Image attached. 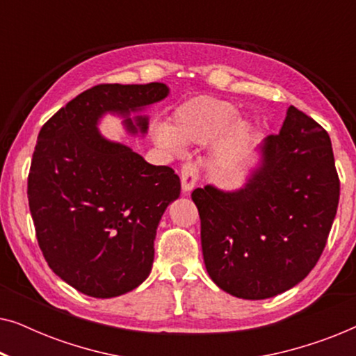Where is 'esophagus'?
<instances>
[{
  "mask_svg": "<svg viewBox=\"0 0 356 356\" xmlns=\"http://www.w3.org/2000/svg\"><path fill=\"white\" fill-rule=\"evenodd\" d=\"M179 178H181V188L184 193L191 191V189L196 186L197 183V178H199V172L196 168V165L193 163H184L181 167V175H179Z\"/></svg>",
  "mask_w": 356,
  "mask_h": 356,
  "instance_id": "34e87169",
  "label": "esophagus"
}]
</instances>
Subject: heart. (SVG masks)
<instances>
[{
  "label": "heart",
  "instance_id": "heart-1",
  "mask_svg": "<svg viewBox=\"0 0 356 356\" xmlns=\"http://www.w3.org/2000/svg\"><path fill=\"white\" fill-rule=\"evenodd\" d=\"M217 140L213 155L218 163H232L250 144L252 126L238 120V110L230 102L216 97H196L173 111L172 124L155 129L154 139L172 155H181L184 144L204 145Z\"/></svg>",
  "mask_w": 356,
  "mask_h": 356
}]
</instances>
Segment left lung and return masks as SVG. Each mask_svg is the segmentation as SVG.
I'll return each instance as SVG.
<instances>
[{"instance_id": "1", "label": "left lung", "mask_w": 356, "mask_h": 356, "mask_svg": "<svg viewBox=\"0 0 356 356\" xmlns=\"http://www.w3.org/2000/svg\"><path fill=\"white\" fill-rule=\"evenodd\" d=\"M245 186L194 189L204 264L213 284L243 300H266L300 284L323 254L340 181L324 128L295 106L259 145Z\"/></svg>"}]
</instances>
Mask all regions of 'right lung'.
I'll list each match as a JSON object with an SVG mask.
<instances>
[{"mask_svg": "<svg viewBox=\"0 0 356 356\" xmlns=\"http://www.w3.org/2000/svg\"><path fill=\"white\" fill-rule=\"evenodd\" d=\"M162 82L100 84L43 124L27 179L38 246L50 269L81 293L113 298L147 279L160 218L181 191L170 167L150 165L100 134L106 113L144 136L140 111L168 95Z\"/></svg>", "mask_w": 356, "mask_h": 356, "instance_id": "1", "label": "right lung"}]
</instances>
